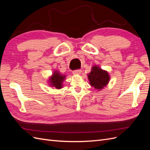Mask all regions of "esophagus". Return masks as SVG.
<instances>
[{"label": "esophagus", "mask_w": 150, "mask_h": 150, "mask_svg": "<svg viewBox=\"0 0 150 150\" xmlns=\"http://www.w3.org/2000/svg\"><path fill=\"white\" fill-rule=\"evenodd\" d=\"M81 72H82V71L81 69H78V70H75L73 72H72V73L74 75H79L81 74Z\"/></svg>", "instance_id": "esophagus-1"}]
</instances>
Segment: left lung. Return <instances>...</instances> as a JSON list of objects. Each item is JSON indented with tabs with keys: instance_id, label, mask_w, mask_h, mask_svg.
I'll return each mask as SVG.
<instances>
[{
	"instance_id": "obj_1",
	"label": "left lung",
	"mask_w": 150,
	"mask_h": 150,
	"mask_svg": "<svg viewBox=\"0 0 150 150\" xmlns=\"http://www.w3.org/2000/svg\"><path fill=\"white\" fill-rule=\"evenodd\" d=\"M88 78L91 86L98 91L103 89L109 83L110 79L108 71L102 69L98 66H93Z\"/></svg>"
}]
</instances>
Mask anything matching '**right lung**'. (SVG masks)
I'll return each mask as SVG.
<instances>
[{
  "label": "right lung",
  "instance_id": "add662e5",
  "mask_svg": "<svg viewBox=\"0 0 150 150\" xmlns=\"http://www.w3.org/2000/svg\"><path fill=\"white\" fill-rule=\"evenodd\" d=\"M66 76L61 74V72L58 71H54L52 76L49 78V84L52 87L60 89L62 88L63 81L65 80Z\"/></svg>",
  "mask_w": 150,
  "mask_h": 150
}]
</instances>
